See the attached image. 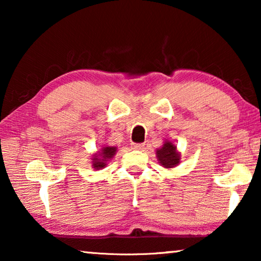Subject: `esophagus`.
<instances>
[{"mask_svg": "<svg viewBox=\"0 0 261 261\" xmlns=\"http://www.w3.org/2000/svg\"><path fill=\"white\" fill-rule=\"evenodd\" d=\"M131 147L134 149H143L145 147V144H132Z\"/></svg>", "mask_w": 261, "mask_h": 261, "instance_id": "esophagus-1", "label": "esophagus"}]
</instances>
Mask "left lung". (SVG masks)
Wrapping results in <instances>:
<instances>
[{
	"label": "left lung",
	"mask_w": 261,
	"mask_h": 261,
	"mask_svg": "<svg viewBox=\"0 0 261 261\" xmlns=\"http://www.w3.org/2000/svg\"><path fill=\"white\" fill-rule=\"evenodd\" d=\"M156 159L163 168L171 169L179 165L180 152H178L173 141L166 139L162 146L156 149Z\"/></svg>",
	"instance_id": "1"
}]
</instances>
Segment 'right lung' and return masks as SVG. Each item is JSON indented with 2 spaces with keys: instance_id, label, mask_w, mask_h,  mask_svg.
Returning a JSON list of instances; mask_svg holds the SVG:
<instances>
[{
  "instance_id": "obj_1",
  "label": "right lung",
  "mask_w": 261,
  "mask_h": 261,
  "mask_svg": "<svg viewBox=\"0 0 261 261\" xmlns=\"http://www.w3.org/2000/svg\"><path fill=\"white\" fill-rule=\"evenodd\" d=\"M117 152V147L115 146H102V148L94 153L91 158V166L95 170L103 169L107 166L108 161L112 160Z\"/></svg>"
}]
</instances>
